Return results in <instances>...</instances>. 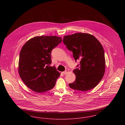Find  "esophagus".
Returning a JSON list of instances; mask_svg holds the SVG:
<instances>
[{
  "instance_id": "esophagus-1",
  "label": "esophagus",
  "mask_w": 125,
  "mask_h": 125,
  "mask_svg": "<svg viewBox=\"0 0 125 125\" xmlns=\"http://www.w3.org/2000/svg\"><path fill=\"white\" fill-rule=\"evenodd\" d=\"M68 72H69V70H66L65 71L63 72L62 73H63V74H66Z\"/></svg>"
}]
</instances>
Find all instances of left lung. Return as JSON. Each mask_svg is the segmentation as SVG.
Wrapping results in <instances>:
<instances>
[{
  "mask_svg": "<svg viewBox=\"0 0 125 125\" xmlns=\"http://www.w3.org/2000/svg\"><path fill=\"white\" fill-rule=\"evenodd\" d=\"M63 42L72 51L75 60H80L79 68L73 72L75 81L69 84L70 88L79 91L93 89L103 77L105 60L103 47L94 36L88 33H76L64 36Z\"/></svg>",
  "mask_w": 125,
  "mask_h": 125,
  "instance_id": "8db88e82",
  "label": "left lung"
}]
</instances>
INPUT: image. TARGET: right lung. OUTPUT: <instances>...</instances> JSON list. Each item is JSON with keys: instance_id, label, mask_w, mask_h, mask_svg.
Here are the masks:
<instances>
[{"instance_id": "obj_1", "label": "right lung", "mask_w": 125, "mask_h": 125, "mask_svg": "<svg viewBox=\"0 0 125 125\" xmlns=\"http://www.w3.org/2000/svg\"><path fill=\"white\" fill-rule=\"evenodd\" d=\"M62 42L58 36H42L31 38L21 49L18 72L30 89L42 93L52 89L60 73L51 66V52Z\"/></svg>"}]
</instances>
